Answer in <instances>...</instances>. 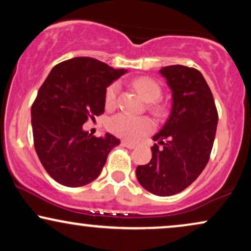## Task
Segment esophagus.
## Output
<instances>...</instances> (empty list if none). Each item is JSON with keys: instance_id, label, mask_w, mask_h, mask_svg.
Here are the masks:
<instances>
[{"instance_id": "34e87169", "label": "esophagus", "mask_w": 251, "mask_h": 251, "mask_svg": "<svg viewBox=\"0 0 251 251\" xmlns=\"http://www.w3.org/2000/svg\"><path fill=\"white\" fill-rule=\"evenodd\" d=\"M122 145L124 146V147H127L129 149H133V148L136 147L135 144H132V142H128V141H125V140L122 141Z\"/></svg>"}]
</instances>
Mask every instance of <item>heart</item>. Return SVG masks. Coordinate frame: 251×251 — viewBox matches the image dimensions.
Listing matches in <instances>:
<instances>
[{"label": "heart", "mask_w": 251, "mask_h": 251, "mask_svg": "<svg viewBox=\"0 0 251 251\" xmlns=\"http://www.w3.org/2000/svg\"><path fill=\"white\" fill-rule=\"evenodd\" d=\"M133 87L136 93L140 95L142 100L151 103L156 100L161 95V88L156 82L149 77H139L133 81ZM119 85L117 83L111 84L106 89L105 104L107 107H113L117 103ZM156 113L163 112L162 106H154ZM107 127L113 134L127 140H138L142 135L147 134L153 129V123L146 117H133L127 113H118L113 116L107 123Z\"/></svg>", "instance_id": "heart-1"}]
</instances>
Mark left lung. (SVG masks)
Wrapping results in <instances>:
<instances>
[{
	"label": "left lung",
	"mask_w": 251,
	"mask_h": 251,
	"mask_svg": "<svg viewBox=\"0 0 251 251\" xmlns=\"http://www.w3.org/2000/svg\"><path fill=\"white\" fill-rule=\"evenodd\" d=\"M171 91L166 124L153 136L151 160L136 168V178L153 195H176L198 178L210 158L218 125L213 95L201 73L182 65L162 67Z\"/></svg>",
	"instance_id": "8db88e82"
}]
</instances>
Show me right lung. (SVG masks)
I'll return each mask as SVG.
<instances>
[{"instance_id":"add662e5","label":"right lung","mask_w":251,"mask_h":251,"mask_svg":"<svg viewBox=\"0 0 251 251\" xmlns=\"http://www.w3.org/2000/svg\"><path fill=\"white\" fill-rule=\"evenodd\" d=\"M126 73L89 56L66 60L50 72L31 107V123L38 157L58 183H91L120 144L110 133L96 138L82 125L104 112L106 88Z\"/></svg>"}]
</instances>
